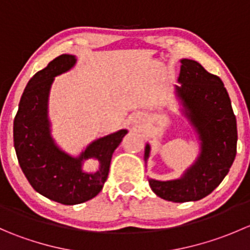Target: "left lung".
<instances>
[{
    "instance_id": "8db88e82",
    "label": "left lung",
    "mask_w": 250,
    "mask_h": 250,
    "mask_svg": "<svg viewBox=\"0 0 250 250\" xmlns=\"http://www.w3.org/2000/svg\"><path fill=\"white\" fill-rule=\"evenodd\" d=\"M178 81L181 85L175 89L184 113L200 137V157L180 179H148V184L158 197L183 203L206 197L224 180L236 157L237 122L223 81L200 62L181 60ZM148 155L150 146L146 145L145 161Z\"/></svg>"
}]
</instances>
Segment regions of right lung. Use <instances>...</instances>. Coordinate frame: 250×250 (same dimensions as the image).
Masks as SVG:
<instances>
[{
    "label": "right lung",
    "instance_id": "1",
    "mask_svg": "<svg viewBox=\"0 0 250 250\" xmlns=\"http://www.w3.org/2000/svg\"><path fill=\"white\" fill-rule=\"evenodd\" d=\"M76 58L62 54L32 76L14 118L13 138L20 168L39 193L58 203L74 206L92 200L102 191L109 175L111 157L127 129L93 141L78 157L60 150L50 137L48 95L54 77L71 69ZM97 158L101 168L84 173L82 162Z\"/></svg>",
    "mask_w": 250,
    "mask_h": 250
}]
</instances>
